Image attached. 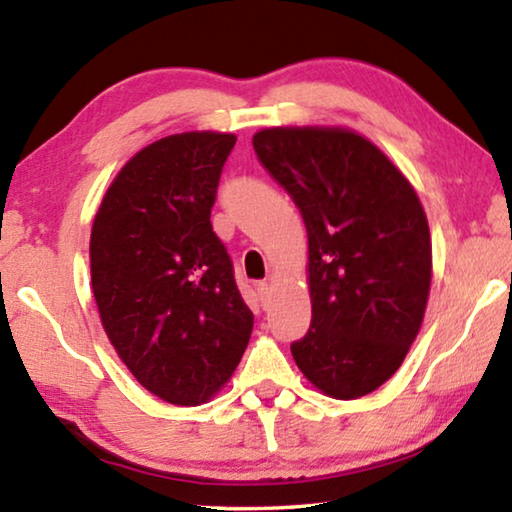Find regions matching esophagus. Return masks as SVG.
<instances>
[{"instance_id": "1", "label": "esophagus", "mask_w": 512, "mask_h": 512, "mask_svg": "<svg viewBox=\"0 0 512 512\" xmlns=\"http://www.w3.org/2000/svg\"><path fill=\"white\" fill-rule=\"evenodd\" d=\"M268 291H271V287H268L266 282H259L257 284V296H259V300H262L264 307H266V300H268Z\"/></svg>"}]
</instances>
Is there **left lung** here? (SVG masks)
<instances>
[{
  "label": "left lung",
  "instance_id": "obj_1",
  "mask_svg": "<svg viewBox=\"0 0 512 512\" xmlns=\"http://www.w3.org/2000/svg\"><path fill=\"white\" fill-rule=\"evenodd\" d=\"M253 146L309 237L311 325L293 359L318 391L357 400L393 377L420 332L431 284L420 198L345 128H266Z\"/></svg>",
  "mask_w": 512,
  "mask_h": 512
}]
</instances>
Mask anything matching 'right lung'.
<instances>
[{
	"label": "right lung",
	"instance_id": "add662e5",
	"mask_svg": "<svg viewBox=\"0 0 512 512\" xmlns=\"http://www.w3.org/2000/svg\"><path fill=\"white\" fill-rule=\"evenodd\" d=\"M230 133L169 135L124 164L94 216L92 293L119 359L160 400L207 402L244 354L253 311L212 230Z\"/></svg>",
	"mask_w": 512,
	"mask_h": 512
}]
</instances>
